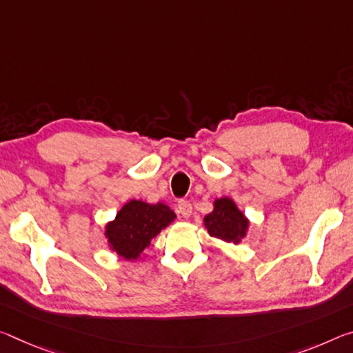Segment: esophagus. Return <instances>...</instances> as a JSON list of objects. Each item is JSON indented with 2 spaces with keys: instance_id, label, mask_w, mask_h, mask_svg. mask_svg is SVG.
I'll use <instances>...</instances> for the list:
<instances>
[{
  "instance_id": "34e87169",
  "label": "esophagus",
  "mask_w": 353,
  "mask_h": 353,
  "mask_svg": "<svg viewBox=\"0 0 353 353\" xmlns=\"http://www.w3.org/2000/svg\"><path fill=\"white\" fill-rule=\"evenodd\" d=\"M177 212L181 214L183 218H190V215H192L193 212V207H192V203L190 201H185V199H181L177 203Z\"/></svg>"
}]
</instances>
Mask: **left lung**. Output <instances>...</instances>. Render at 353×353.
Wrapping results in <instances>:
<instances>
[{
  "instance_id": "obj_1",
  "label": "left lung",
  "mask_w": 353,
  "mask_h": 353,
  "mask_svg": "<svg viewBox=\"0 0 353 353\" xmlns=\"http://www.w3.org/2000/svg\"><path fill=\"white\" fill-rule=\"evenodd\" d=\"M204 226L212 237L237 245L247 236L250 221L231 198H220L215 199L214 210L204 216Z\"/></svg>"
}]
</instances>
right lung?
<instances>
[{
	"mask_svg": "<svg viewBox=\"0 0 353 353\" xmlns=\"http://www.w3.org/2000/svg\"><path fill=\"white\" fill-rule=\"evenodd\" d=\"M176 214L163 203L148 204L132 199L105 226L110 248L127 261H137L161 229L174 221Z\"/></svg>",
	"mask_w": 353,
	"mask_h": 353,
	"instance_id": "obj_1",
	"label": "right lung"
}]
</instances>
